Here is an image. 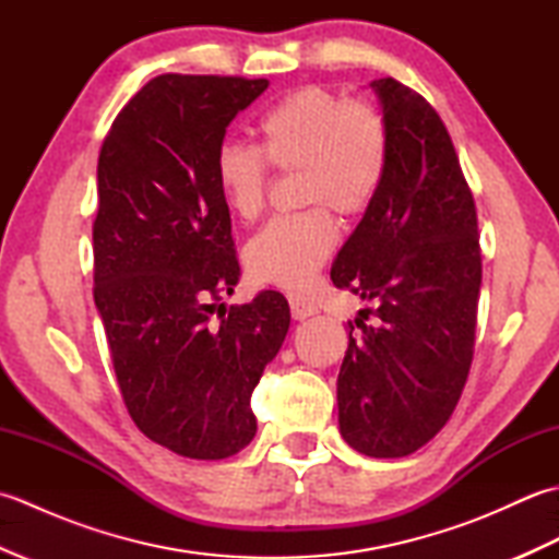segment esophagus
Returning a JSON list of instances; mask_svg holds the SVG:
<instances>
[{
    "instance_id": "1",
    "label": "esophagus",
    "mask_w": 559,
    "mask_h": 559,
    "mask_svg": "<svg viewBox=\"0 0 559 559\" xmlns=\"http://www.w3.org/2000/svg\"><path fill=\"white\" fill-rule=\"evenodd\" d=\"M288 302H290V312L295 319H307V317L317 314V305H314V300L307 298V295L293 293V295H288Z\"/></svg>"
}]
</instances>
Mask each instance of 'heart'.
Instances as JSON below:
<instances>
[{
	"instance_id": "1",
	"label": "heart",
	"mask_w": 559,
	"mask_h": 559,
	"mask_svg": "<svg viewBox=\"0 0 559 559\" xmlns=\"http://www.w3.org/2000/svg\"><path fill=\"white\" fill-rule=\"evenodd\" d=\"M259 146L223 144L216 153L218 192L240 221L266 209L271 175L300 173L295 216L271 221L245 249L252 278L266 286L305 288L338 245L331 216L360 218L382 192L389 170V122L370 100H346L324 86H302L261 115Z\"/></svg>"
}]
</instances>
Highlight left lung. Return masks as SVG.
Returning <instances> with one entry per match:
<instances>
[{"label": "left lung", "mask_w": 559, "mask_h": 559, "mask_svg": "<svg viewBox=\"0 0 559 559\" xmlns=\"http://www.w3.org/2000/svg\"><path fill=\"white\" fill-rule=\"evenodd\" d=\"M372 88L391 132L389 170L331 281L377 305L355 319L358 340L348 322L338 427L360 454L399 459L442 430L466 386L483 264L476 201L444 122L396 79Z\"/></svg>", "instance_id": "8db88e82"}]
</instances>
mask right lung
<instances>
[{
	"label": "right lung",
	"instance_id": "add662e5",
	"mask_svg": "<svg viewBox=\"0 0 559 559\" xmlns=\"http://www.w3.org/2000/svg\"><path fill=\"white\" fill-rule=\"evenodd\" d=\"M266 86L160 74L115 117L98 156L93 300L117 384L139 430L187 459H228L252 442L249 401L290 326L281 293L221 305L240 264L216 153Z\"/></svg>",
	"mask_w": 559,
	"mask_h": 559
}]
</instances>
